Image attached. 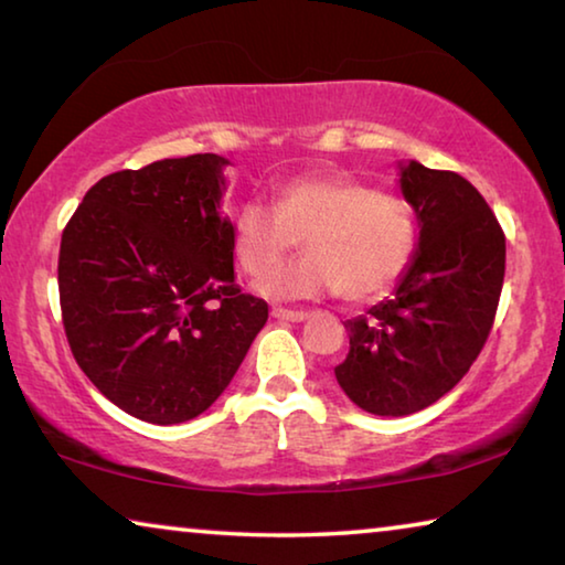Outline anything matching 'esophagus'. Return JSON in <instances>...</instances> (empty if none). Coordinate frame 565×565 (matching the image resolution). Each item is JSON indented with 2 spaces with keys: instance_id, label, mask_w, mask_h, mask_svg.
Masks as SVG:
<instances>
[{
  "instance_id": "obj_1",
  "label": "esophagus",
  "mask_w": 565,
  "mask_h": 565,
  "mask_svg": "<svg viewBox=\"0 0 565 565\" xmlns=\"http://www.w3.org/2000/svg\"><path fill=\"white\" fill-rule=\"evenodd\" d=\"M271 317L274 319H281V321H303V319H309V313H306V311L281 309V306H276V309H271Z\"/></svg>"
}]
</instances>
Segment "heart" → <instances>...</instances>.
Here are the masks:
<instances>
[{"instance_id":"1","label":"heart","mask_w":565,"mask_h":565,"mask_svg":"<svg viewBox=\"0 0 565 565\" xmlns=\"http://www.w3.org/2000/svg\"><path fill=\"white\" fill-rule=\"evenodd\" d=\"M416 236L404 199L347 174L296 177L274 206L246 202L232 222L234 259L248 276L268 274L305 238L303 260L256 284L274 301H319L339 291L349 301L376 299L414 259Z\"/></svg>"}]
</instances>
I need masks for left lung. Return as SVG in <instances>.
<instances>
[{
    "label": "left lung",
    "mask_w": 565,
    "mask_h": 565,
    "mask_svg": "<svg viewBox=\"0 0 565 565\" xmlns=\"http://www.w3.org/2000/svg\"><path fill=\"white\" fill-rule=\"evenodd\" d=\"M398 186L418 224L414 259L391 299L343 321L349 356L333 369L343 394L376 416L416 414L466 376L505 271L503 232L471 181L411 159Z\"/></svg>",
    "instance_id": "left-lung-1"
}]
</instances>
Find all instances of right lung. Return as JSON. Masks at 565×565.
<instances>
[{
  "instance_id": "add662e5",
  "label": "right lung",
  "mask_w": 565,
  "mask_h": 565,
  "mask_svg": "<svg viewBox=\"0 0 565 565\" xmlns=\"http://www.w3.org/2000/svg\"><path fill=\"white\" fill-rule=\"evenodd\" d=\"M218 154L161 159L94 184L60 248L62 321L76 363L114 406L184 424L232 384L269 306L234 279Z\"/></svg>"
}]
</instances>
